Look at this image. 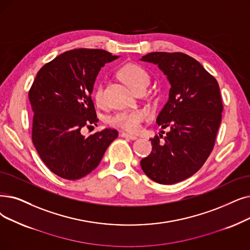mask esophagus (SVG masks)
Masks as SVG:
<instances>
[{
	"label": "esophagus",
	"instance_id": "esophagus-1",
	"mask_svg": "<svg viewBox=\"0 0 250 250\" xmlns=\"http://www.w3.org/2000/svg\"><path fill=\"white\" fill-rule=\"evenodd\" d=\"M121 136H122L123 138L131 139V140H137V139H138L136 136H134V135H131V134H128V133H125V132H123V133L121 134Z\"/></svg>",
	"mask_w": 250,
	"mask_h": 250
}]
</instances>
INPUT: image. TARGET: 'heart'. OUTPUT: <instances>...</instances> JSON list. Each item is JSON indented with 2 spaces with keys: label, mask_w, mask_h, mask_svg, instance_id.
<instances>
[{
  "label": "heart",
  "mask_w": 250,
  "mask_h": 250,
  "mask_svg": "<svg viewBox=\"0 0 250 250\" xmlns=\"http://www.w3.org/2000/svg\"><path fill=\"white\" fill-rule=\"evenodd\" d=\"M119 75L123 81L133 91L139 85L149 83V74L147 71L137 64H127L124 66ZM93 98L95 102L100 105L103 102V88L99 83L95 86L93 92ZM147 117V111L144 109H133L119 111L109 118L110 125L122 127L129 132H137L141 126V123Z\"/></svg>",
  "instance_id": "1"
}]
</instances>
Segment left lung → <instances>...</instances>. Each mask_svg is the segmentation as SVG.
<instances>
[{"instance_id": "8db88e82", "label": "left lung", "mask_w": 250, "mask_h": 250, "mask_svg": "<svg viewBox=\"0 0 250 250\" xmlns=\"http://www.w3.org/2000/svg\"><path fill=\"white\" fill-rule=\"evenodd\" d=\"M140 60L157 65L170 84L168 100L156 118L169 132L164 141L161 134L150 139L152 151L141 167L151 180L171 185L197 172L213 149L223 112L220 86L186 54L152 52Z\"/></svg>"}]
</instances>
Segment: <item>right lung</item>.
<instances>
[{
  "label": "right lung",
  "instance_id": "1",
  "mask_svg": "<svg viewBox=\"0 0 250 250\" xmlns=\"http://www.w3.org/2000/svg\"><path fill=\"white\" fill-rule=\"evenodd\" d=\"M119 56L100 49L65 52L45 64L28 93L32 142L55 175L79 180L93 171L117 138L112 128L85 137L81 129L98 122L92 93L99 71Z\"/></svg>",
  "mask_w": 250,
  "mask_h": 250
}]
</instances>
